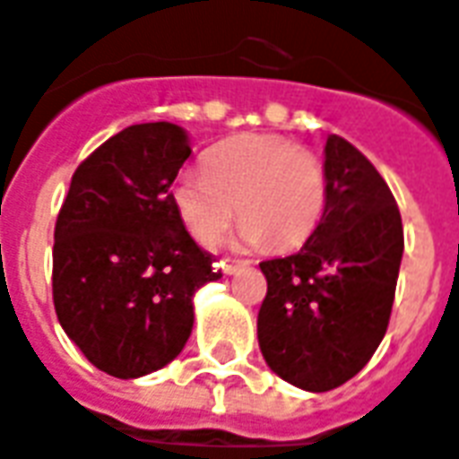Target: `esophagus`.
Here are the masks:
<instances>
[{"mask_svg":"<svg viewBox=\"0 0 459 459\" xmlns=\"http://www.w3.org/2000/svg\"><path fill=\"white\" fill-rule=\"evenodd\" d=\"M246 267H250L247 260H223V263H221V270L226 274H236L240 273V270H246Z\"/></svg>","mask_w":459,"mask_h":459,"instance_id":"obj_1","label":"esophagus"}]
</instances>
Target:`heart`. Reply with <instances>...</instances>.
<instances>
[{
    "label": "heart",
    "instance_id": "obj_1",
    "mask_svg": "<svg viewBox=\"0 0 459 459\" xmlns=\"http://www.w3.org/2000/svg\"><path fill=\"white\" fill-rule=\"evenodd\" d=\"M172 202L204 243L219 238L240 209V243L287 250L304 243L324 216L325 172L281 135H238L206 155V169L178 175Z\"/></svg>",
    "mask_w": 459,
    "mask_h": 459
}]
</instances>
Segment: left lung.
Segmentation results:
<instances>
[{"instance_id": "1", "label": "left lung", "mask_w": 459, "mask_h": 459, "mask_svg": "<svg viewBox=\"0 0 459 459\" xmlns=\"http://www.w3.org/2000/svg\"><path fill=\"white\" fill-rule=\"evenodd\" d=\"M325 209L299 253L260 263L264 362L284 382L328 392L385 338L403 255L402 213L375 165L341 135L325 141Z\"/></svg>"}]
</instances>
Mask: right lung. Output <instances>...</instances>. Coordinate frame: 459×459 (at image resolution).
<instances>
[{"label":"right lung","mask_w":459,"mask_h":459,"mask_svg":"<svg viewBox=\"0 0 459 459\" xmlns=\"http://www.w3.org/2000/svg\"><path fill=\"white\" fill-rule=\"evenodd\" d=\"M189 152L179 126H128L74 169L57 213V321L94 368L118 379L178 358L195 325V291L221 277L169 192Z\"/></svg>","instance_id":"1"}]
</instances>
